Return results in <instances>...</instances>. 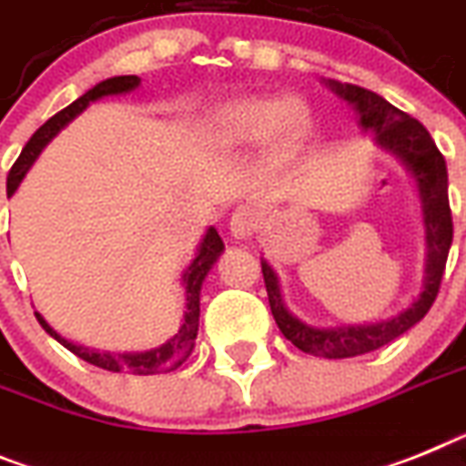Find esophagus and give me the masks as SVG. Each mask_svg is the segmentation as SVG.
<instances>
[{
  "instance_id": "obj_1",
  "label": "esophagus",
  "mask_w": 466,
  "mask_h": 466,
  "mask_svg": "<svg viewBox=\"0 0 466 466\" xmlns=\"http://www.w3.org/2000/svg\"><path fill=\"white\" fill-rule=\"evenodd\" d=\"M261 212L254 205H240L230 217V233L236 238H249L259 228Z\"/></svg>"
}]
</instances>
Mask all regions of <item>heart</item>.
Wrapping results in <instances>:
<instances>
[{
    "label": "heart",
    "instance_id": "1",
    "mask_svg": "<svg viewBox=\"0 0 466 466\" xmlns=\"http://www.w3.org/2000/svg\"><path fill=\"white\" fill-rule=\"evenodd\" d=\"M311 129V115L297 98L249 96L226 103L209 117V137L226 148L268 138L273 155L292 153Z\"/></svg>",
    "mask_w": 466,
    "mask_h": 466
}]
</instances>
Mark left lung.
Returning <instances> with one entry per match:
<instances>
[{"label":"left lung","instance_id":"obj_1","mask_svg":"<svg viewBox=\"0 0 466 466\" xmlns=\"http://www.w3.org/2000/svg\"><path fill=\"white\" fill-rule=\"evenodd\" d=\"M328 85L341 98H347L349 103L356 106L363 129L375 131V138L381 148L396 155L408 167V172L415 177L420 200H422L424 226H427V278H424L422 292L415 304L408 306L403 313L393 316L391 320H381V323L347 325V328L329 329H318L301 323L299 318H294L282 304L273 268L261 261L271 313L285 339H289L294 347L304 353H311V356L353 358L384 347L427 316V311L436 301V294H439L445 261L451 252L452 214L451 200H448L445 157L436 148L431 134L424 129L422 122H417L415 117L384 101L375 91L356 85H341L335 79H329Z\"/></svg>","mask_w":466,"mask_h":466}]
</instances>
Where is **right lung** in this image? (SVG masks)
Listing matches in <instances>:
<instances>
[{
	"label": "right lung",
	"instance_id": "right-lung-1",
	"mask_svg": "<svg viewBox=\"0 0 466 466\" xmlns=\"http://www.w3.org/2000/svg\"><path fill=\"white\" fill-rule=\"evenodd\" d=\"M138 82L141 79L137 75H122V77H110L98 82L94 89H89L85 96H79L77 101H73L67 108H63L61 113H56L54 117L46 119L42 127L33 134V138L25 143V148L23 153L18 155V160L14 162L11 167L9 177H6V195H14L18 184L23 181V177L27 174V169L33 167V162L37 160V155L42 153V148L51 138L63 129V127L70 122V119L77 117L82 110L89 106L91 101H98L103 96H115V94H127V91L137 89ZM224 252V242L218 238L217 230L209 226L200 242V249L195 254V259L190 261L188 271L184 273V282H186V316H184V325L178 328L177 335L172 337L169 341H165L162 347L150 349V351L143 353H101V351H91V349L77 347L73 341H67L66 337H61L51 328L46 320H44L39 313H35L46 332L54 337L56 341H61L63 347L67 351H73L75 356L86 360V363L96 365V368L108 370V372H127V375H160V372H172L177 370L178 365L184 363L186 358L190 356L195 347V337H198V325H200V288L205 276L209 273V268L214 266V261L218 259V254Z\"/></svg>",
	"mask_w": 466,
	"mask_h": 466
}]
</instances>
